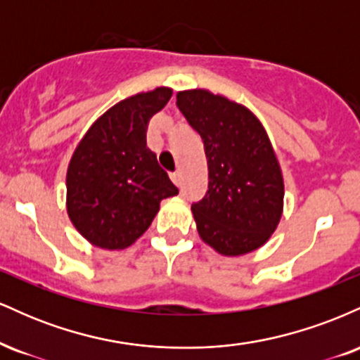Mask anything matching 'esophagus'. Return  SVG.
I'll use <instances>...</instances> for the list:
<instances>
[{"mask_svg":"<svg viewBox=\"0 0 360 360\" xmlns=\"http://www.w3.org/2000/svg\"><path fill=\"white\" fill-rule=\"evenodd\" d=\"M171 179H172V183H174L176 186L183 184V176H181V171L171 172Z\"/></svg>","mask_w":360,"mask_h":360,"instance_id":"1","label":"esophagus"}]
</instances>
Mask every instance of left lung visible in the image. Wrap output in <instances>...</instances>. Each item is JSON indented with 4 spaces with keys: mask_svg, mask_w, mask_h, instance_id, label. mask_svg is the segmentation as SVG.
Masks as SVG:
<instances>
[{
    "mask_svg": "<svg viewBox=\"0 0 360 360\" xmlns=\"http://www.w3.org/2000/svg\"><path fill=\"white\" fill-rule=\"evenodd\" d=\"M205 143L208 191L191 210L198 233L223 255L264 245L283 213L284 184L271 140L252 111L205 89L177 93Z\"/></svg>",
    "mask_w": 360,
    "mask_h": 360,
    "instance_id": "1",
    "label": "left lung"
}]
</instances>
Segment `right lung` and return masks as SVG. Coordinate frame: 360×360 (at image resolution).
Wrapping results in <instances>:
<instances>
[{"instance_id": "add662e5", "label": "right lung", "mask_w": 360, "mask_h": 360, "mask_svg": "<svg viewBox=\"0 0 360 360\" xmlns=\"http://www.w3.org/2000/svg\"><path fill=\"white\" fill-rule=\"evenodd\" d=\"M157 88L120 101L89 128L68 169V213L101 249H125L150 226L164 198L179 189L147 147L150 118L171 100Z\"/></svg>"}]
</instances>
